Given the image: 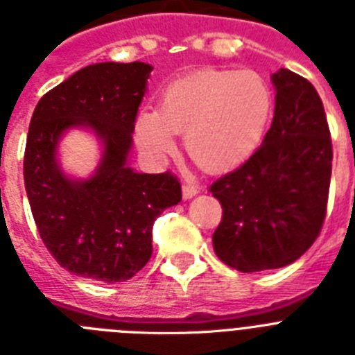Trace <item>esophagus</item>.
Instances as JSON below:
<instances>
[{
    "instance_id": "1",
    "label": "esophagus",
    "mask_w": 355,
    "mask_h": 355,
    "mask_svg": "<svg viewBox=\"0 0 355 355\" xmlns=\"http://www.w3.org/2000/svg\"><path fill=\"white\" fill-rule=\"evenodd\" d=\"M198 193H200V191H198L196 185H189V184L182 185V198H184V200H191V198L196 196Z\"/></svg>"
}]
</instances>
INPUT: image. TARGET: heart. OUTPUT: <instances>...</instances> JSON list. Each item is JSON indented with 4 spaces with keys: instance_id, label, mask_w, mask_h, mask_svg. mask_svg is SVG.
<instances>
[{
    "instance_id": "1",
    "label": "heart",
    "mask_w": 355,
    "mask_h": 355,
    "mask_svg": "<svg viewBox=\"0 0 355 355\" xmlns=\"http://www.w3.org/2000/svg\"><path fill=\"white\" fill-rule=\"evenodd\" d=\"M272 114V92L251 70H200L170 83L157 111L136 118V138L155 159L175 150L184 134L187 155L210 173L244 164L260 146Z\"/></svg>"
}]
</instances>
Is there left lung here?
I'll return each mask as SVG.
<instances>
[{
	"instance_id": "left-lung-1",
	"label": "left lung",
	"mask_w": 355,
	"mask_h": 355,
	"mask_svg": "<svg viewBox=\"0 0 355 355\" xmlns=\"http://www.w3.org/2000/svg\"><path fill=\"white\" fill-rule=\"evenodd\" d=\"M272 125L260 148L210 185L223 207L214 251L241 272L279 269L302 257L327 210L333 143L322 98L288 69L272 74Z\"/></svg>"
}]
</instances>
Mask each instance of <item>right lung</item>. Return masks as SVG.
<instances>
[{
  "label": "right lung",
  "instance_id": "1",
  "mask_svg": "<svg viewBox=\"0 0 355 355\" xmlns=\"http://www.w3.org/2000/svg\"><path fill=\"white\" fill-rule=\"evenodd\" d=\"M152 65L95 63L47 92L33 111L24 152V185L35 225L63 269L120 283L152 257V226L182 200L180 182L166 173H136L127 164L134 122ZM90 128L105 152L86 181L69 179L55 159L61 136Z\"/></svg>",
  "mask_w": 355,
  "mask_h": 355
}]
</instances>
